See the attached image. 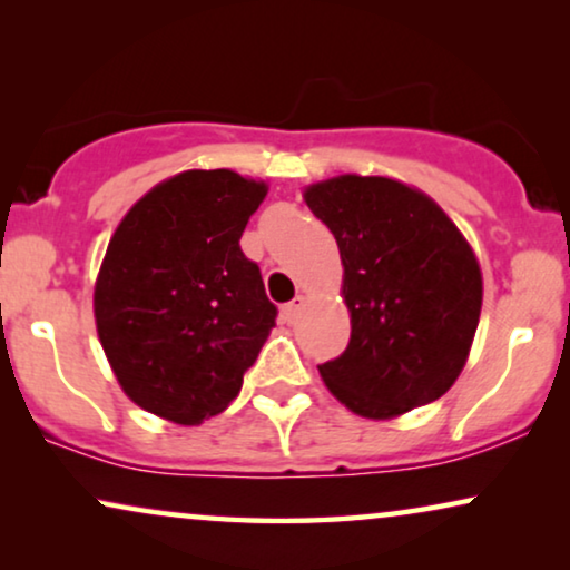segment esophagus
Here are the masks:
<instances>
[{
	"label": "esophagus",
	"instance_id": "esophagus-1",
	"mask_svg": "<svg viewBox=\"0 0 570 570\" xmlns=\"http://www.w3.org/2000/svg\"><path fill=\"white\" fill-rule=\"evenodd\" d=\"M303 306H306V298H303V295H295V298H293L291 303H285V306H283V314H285L287 322H295V318L301 316Z\"/></svg>",
	"mask_w": 570,
	"mask_h": 570
}]
</instances>
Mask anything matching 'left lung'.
I'll list each match as a JSON object with an SVG mask.
<instances>
[{"mask_svg":"<svg viewBox=\"0 0 570 570\" xmlns=\"http://www.w3.org/2000/svg\"><path fill=\"white\" fill-rule=\"evenodd\" d=\"M340 246L345 353L318 365L355 415L386 420L435 402L470 355L482 308L474 252L423 191L384 176H337L303 194Z\"/></svg>","mask_w":570,"mask_h":570,"instance_id":"1","label":"left lung"}]
</instances>
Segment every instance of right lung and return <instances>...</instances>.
Listing matches in <instances>:
<instances>
[{"label":"right lung","mask_w":570,"mask_h":570,"mask_svg":"<svg viewBox=\"0 0 570 570\" xmlns=\"http://www.w3.org/2000/svg\"><path fill=\"white\" fill-rule=\"evenodd\" d=\"M267 186L184 170L124 215L96 279V326L127 396L153 415L199 425L236 400L275 326L240 236Z\"/></svg>","instance_id":"obj_1"}]
</instances>
